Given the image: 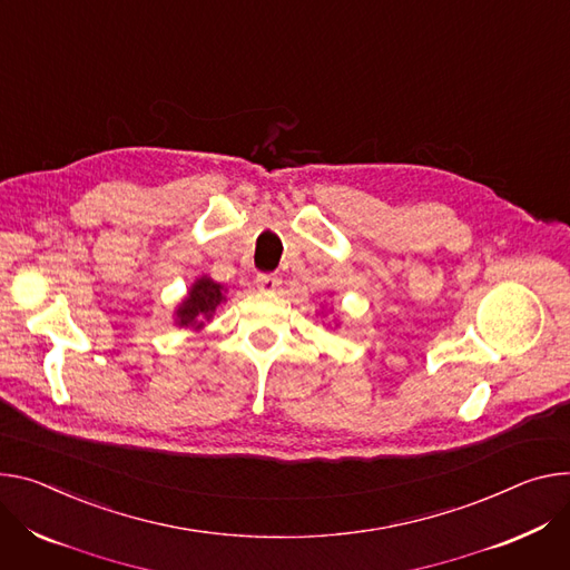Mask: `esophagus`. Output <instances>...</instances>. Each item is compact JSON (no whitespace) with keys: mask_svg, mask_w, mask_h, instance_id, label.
I'll use <instances>...</instances> for the list:
<instances>
[{"mask_svg":"<svg viewBox=\"0 0 570 570\" xmlns=\"http://www.w3.org/2000/svg\"><path fill=\"white\" fill-rule=\"evenodd\" d=\"M279 284H282V279L277 275H256V288L264 291V293L277 291Z\"/></svg>","mask_w":570,"mask_h":570,"instance_id":"esophagus-1","label":"esophagus"}]
</instances>
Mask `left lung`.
<instances>
[{"label":"left lung","instance_id":"8db88e82","mask_svg":"<svg viewBox=\"0 0 570 570\" xmlns=\"http://www.w3.org/2000/svg\"><path fill=\"white\" fill-rule=\"evenodd\" d=\"M336 327H338V323H336Z\"/></svg>","mask_w":570,"mask_h":570}]
</instances>
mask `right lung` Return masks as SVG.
<instances>
[{
    "label": "right lung",
    "mask_w": 570,
    "mask_h": 570,
    "mask_svg": "<svg viewBox=\"0 0 570 570\" xmlns=\"http://www.w3.org/2000/svg\"><path fill=\"white\" fill-rule=\"evenodd\" d=\"M227 302V288L214 282L209 275L197 277L181 302L175 306V325L193 332H202L206 323H212L216 308Z\"/></svg>",
    "instance_id": "right-lung-1"
}]
</instances>
